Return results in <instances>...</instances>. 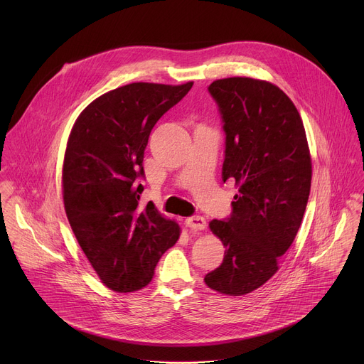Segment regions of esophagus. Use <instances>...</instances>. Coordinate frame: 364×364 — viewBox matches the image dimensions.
Masks as SVG:
<instances>
[{
	"mask_svg": "<svg viewBox=\"0 0 364 364\" xmlns=\"http://www.w3.org/2000/svg\"><path fill=\"white\" fill-rule=\"evenodd\" d=\"M186 226L191 230H203L205 228V219L201 216H191L186 219Z\"/></svg>",
	"mask_w": 364,
	"mask_h": 364,
	"instance_id": "esophagus-1",
	"label": "esophagus"
}]
</instances>
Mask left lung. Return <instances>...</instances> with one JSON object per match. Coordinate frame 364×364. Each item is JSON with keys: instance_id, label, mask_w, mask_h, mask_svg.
I'll use <instances>...</instances> for the list:
<instances>
[{"instance_id": "left-lung-1", "label": "left lung", "mask_w": 364, "mask_h": 364, "mask_svg": "<svg viewBox=\"0 0 364 364\" xmlns=\"http://www.w3.org/2000/svg\"><path fill=\"white\" fill-rule=\"evenodd\" d=\"M226 134L223 181L239 187L232 215L212 220L210 230L226 247L205 285L226 295H245L278 271L292 245L311 188V157L302 119L275 85L252 77L215 80Z\"/></svg>"}]
</instances>
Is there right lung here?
Instances as JSON below:
<instances>
[{"instance_id":"add662e5","label":"right lung","mask_w":364,"mask_h":364,"mask_svg":"<svg viewBox=\"0 0 364 364\" xmlns=\"http://www.w3.org/2000/svg\"><path fill=\"white\" fill-rule=\"evenodd\" d=\"M129 83L103 93L83 109L69 135L63 201L72 230L100 281L134 292L152 279L180 226L149 201L139 209L144 151L157 121L191 89Z\"/></svg>"}]
</instances>
